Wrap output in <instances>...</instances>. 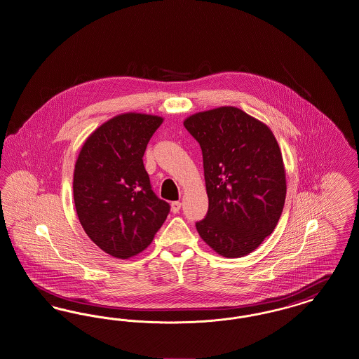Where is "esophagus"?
Here are the masks:
<instances>
[{
  "mask_svg": "<svg viewBox=\"0 0 359 359\" xmlns=\"http://www.w3.org/2000/svg\"><path fill=\"white\" fill-rule=\"evenodd\" d=\"M171 208L173 214H177L180 211V208H182V203L180 202H172Z\"/></svg>",
  "mask_w": 359,
  "mask_h": 359,
  "instance_id": "34e87169",
  "label": "esophagus"
}]
</instances>
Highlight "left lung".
<instances>
[{
  "label": "left lung",
  "mask_w": 359,
  "mask_h": 359,
  "mask_svg": "<svg viewBox=\"0 0 359 359\" xmlns=\"http://www.w3.org/2000/svg\"><path fill=\"white\" fill-rule=\"evenodd\" d=\"M184 126L203 154L208 211L196 230L219 256H248L273 233L285 203L277 140L268 125L234 106L195 113Z\"/></svg>",
  "instance_id": "left-lung-1"
}]
</instances>
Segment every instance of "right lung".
Returning a JSON list of instances; mask_svg holds the SVG:
<instances>
[{"label":"right lung","mask_w":359,"mask_h":359,"mask_svg":"<svg viewBox=\"0 0 359 359\" xmlns=\"http://www.w3.org/2000/svg\"><path fill=\"white\" fill-rule=\"evenodd\" d=\"M164 118L122 113L90 136L74 170V202L86 234L104 253L126 259L144 252L170 205L154 195L142 157Z\"/></svg>","instance_id":"1"}]
</instances>
